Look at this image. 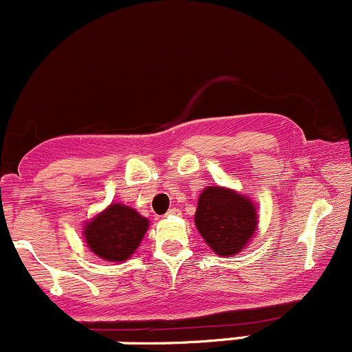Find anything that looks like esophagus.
<instances>
[{
	"label": "esophagus",
	"instance_id": "1",
	"mask_svg": "<svg viewBox=\"0 0 352 352\" xmlns=\"http://www.w3.org/2000/svg\"><path fill=\"white\" fill-rule=\"evenodd\" d=\"M166 215H170V217H172V215H180V210L179 208H170L168 212H166Z\"/></svg>",
	"mask_w": 352,
	"mask_h": 352
}]
</instances>
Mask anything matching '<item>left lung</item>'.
<instances>
[{"instance_id":"left-lung-1","label":"left lung","mask_w":352,"mask_h":352,"mask_svg":"<svg viewBox=\"0 0 352 352\" xmlns=\"http://www.w3.org/2000/svg\"><path fill=\"white\" fill-rule=\"evenodd\" d=\"M196 228L206 245L221 257L243 252L257 231L254 201L228 187L210 186L199 195Z\"/></svg>"}]
</instances>
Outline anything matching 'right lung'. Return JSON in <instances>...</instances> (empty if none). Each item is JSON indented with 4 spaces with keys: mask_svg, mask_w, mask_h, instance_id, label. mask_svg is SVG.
Instances as JSON below:
<instances>
[{
    "mask_svg": "<svg viewBox=\"0 0 352 352\" xmlns=\"http://www.w3.org/2000/svg\"><path fill=\"white\" fill-rule=\"evenodd\" d=\"M149 228V221L137 210L121 203H111L85 226V241L97 257L123 262L135 254Z\"/></svg>",
    "mask_w": 352,
    "mask_h": 352,
    "instance_id": "1",
    "label": "right lung"
}]
</instances>
